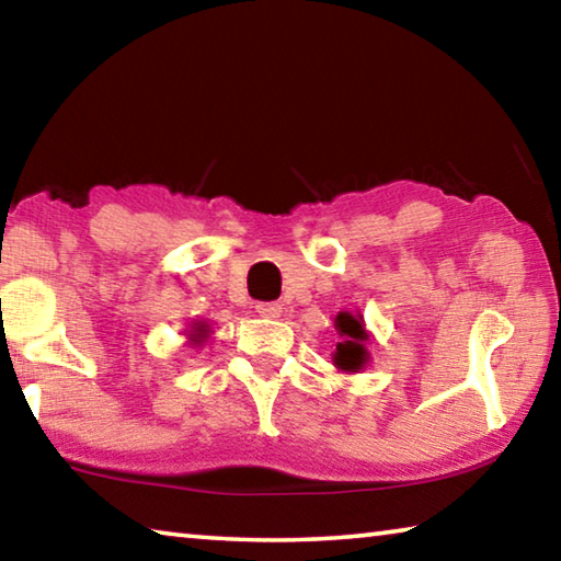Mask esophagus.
I'll return each instance as SVG.
<instances>
[{"mask_svg":"<svg viewBox=\"0 0 561 561\" xmlns=\"http://www.w3.org/2000/svg\"><path fill=\"white\" fill-rule=\"evenodd\" d=\"M257 314L260 317H267V319L279 317L282 314V304H277V301H260L257 304Z\"/></svg>","mask_w":561,"mask_h":561,"instance_id":"34e87169","label":"esophagus"}]
</instances>
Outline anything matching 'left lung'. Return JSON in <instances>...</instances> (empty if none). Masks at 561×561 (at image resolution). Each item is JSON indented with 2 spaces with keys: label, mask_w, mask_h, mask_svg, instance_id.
Instances as JSON below:
<instances>
[{
  "label": "left lung",
  "mask_w": 561,
  "mask_h": 561,
  "mask_svg": "<svg viewBox=\"0 0 561 561\" xmlns=\"http://www.w3.org/2000/svg\"><path fill=\"white\" fill-rule=\"evenodd\" d=\"M334 327L339 331L341 341L336 344L334 351V364L341 371H351L356 374L366 366L368 360V351H366V327H364V317L360 314H348V311H339L334 319Z\"/></svg>",
  "instance_id": "1"
}]
</instances>
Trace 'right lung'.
<instances>
[{"label":"right lung","mask_w":561,"mask_h":561,"mask_svg":"<svg viewBox=\"0 0 561 561\" xmlns=\"http://www.w3.org/2000/svg\"><path fill=\"white\" fill-rule=\"evenodd\" d=\"M205 336H207V327L201 321V324L193 327V334H190V341H195V344H203Z\"/></svg>","instance_id":"obj_1"}]
</instances>
